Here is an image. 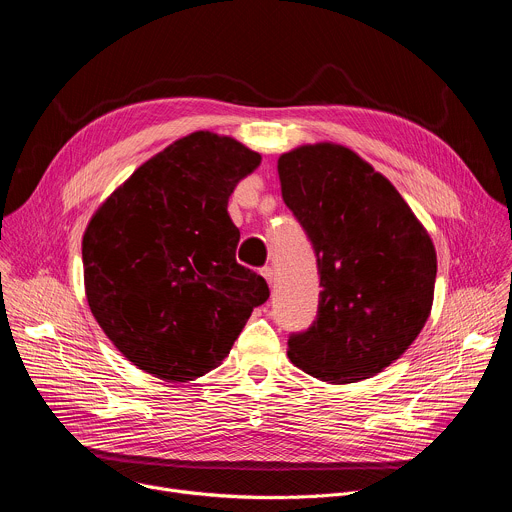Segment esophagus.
Returning <instances> with one entry per match:
<instances>
[{"mask_svg":"<svg viewBox=\"0 0 512 512\" xmlns=\"http://www.w3.org/2000/svg\"><path fill=\"white\" fill-rule=\"evenodd\" d=\"M261 275L267 279V283H269V285H273L275 275H273V269H271V267H263V269H261Z\"/></svg>","mask_w":512,"mask_h":512,"instance_id":"1","label":"esophagus"}]
</instances>
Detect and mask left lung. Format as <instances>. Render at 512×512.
I'll use <instances>...</instances> for the list:
<instances>
[{
    "mask_svg": "<svg viewBox=\"0 0 512 512\" xmlns=\"http://www.w3.org/2000/svg\"><path fill=\"white\" fill-rule=\"evenodd\" d=\"M281 196L312 241L320 304L291 334L304 373L346 385L397 360L425 326L437 273L433 243L395 186L352 150L302 145L277 160Z\"/></svg>",
    "mask_w": 512,
    "mask_h": 512,
    "instance_id": "left-lung-1",
    "label": "left lung"
}]
</instances>
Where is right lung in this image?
I'll use <instances>...</instances> for the list:
<instances>
[{"mask_svg": "<svg viewBox=\"0 0 512 512\" xmlns=\"http://www.w3.org/2000/svg\"><path fill=\"white\" fill-rule=\"evenodd\" d=\"M261 156L233 137L194 131L141 164L83 235L89 308L137 369L188 383L229 356L267 281L235 259L227 212Z\"/></svg>", "mask_w": 512, "mask_h": 512, "instance_id": "right-lung-1", "label": "right lung"}]
</instances>
